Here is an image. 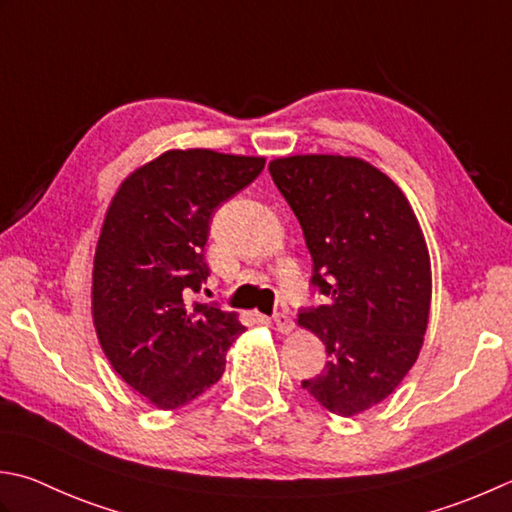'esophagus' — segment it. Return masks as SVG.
Returning <instances> with one entry per match:
<instances>
[{"label": "esophagus", "instance_id": "34e87169", "mask_svg": "<svg viewBox=\"0 0 512 512\" xmlns=\"http://www.w3.org/2000/svg\"><path fill=\"white\" fill-rule=\"evenodd\" d=\"M273 322H275V328L279 330V333H290V330H293V326H295L293 317H290L286 310H282V313H275Z\"/></svg>", "mask_w": 512, "mask_h": 512}]
</instances>
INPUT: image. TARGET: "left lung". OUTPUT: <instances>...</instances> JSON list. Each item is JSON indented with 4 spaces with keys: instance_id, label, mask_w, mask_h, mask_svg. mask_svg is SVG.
Masks as SVG:
<instances>
[{
    "instance_id": "left-lung-1",
    "label": "left lung",
    "mask_w": 512,
    "mask_h": 512,
    "mask_svg": "<svg viewBox=\"0 0 512 512\" xmlns=\"http://www.w3.org/2000/svg\"><path fill=\"white\" fill-rule=\"evenodd\" d=\"M313 257L322 306L299 326L326 344V368L306 388L353 417L386 399L413 368L430 310V259L402 190L357 157L295 155L268 164Z\"/></svg>"
}]
</instances>
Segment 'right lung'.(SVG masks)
I'll return each instance as SVG.
<instances>
[{"label": "right lung", "instance_id": "right-lung-1", "mask_svg": "<svg viewBox=\"0 0 512 512\" xmlns=\"http://www.w3.org/2000/svg\"><path fill=\"white\" fill-rule=\"evenodd\" d=\"M264 157L168 150L124 179L93 266V319L110 364L150 404L170 410L219 382L244 333L217 302L186 304L208 279L210 219L264 170Z\"/></svg>", "mask_w": 512, "mask_h": 512}]
</instances>
